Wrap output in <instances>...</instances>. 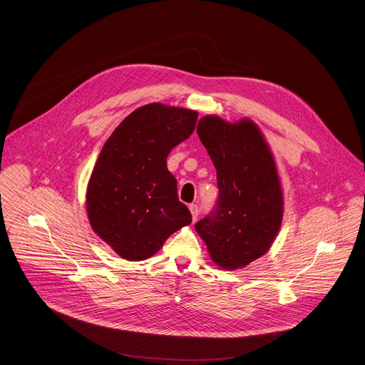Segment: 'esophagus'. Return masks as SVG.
I'll return each mask as SVG.
<instances>
[{
	"instance_id": "obj_1",
	"label": "esophagus",
	"mask_w": 365,
	"mask_h": 365,
	"mask_svg": "<svg viewBox=\"0 0 365 365\" xmlns=\"http://www.w3.org/2000/svg\"><path fill=\"white\" fill-rule=\"evenodd\" d=\"M189 210H190V212H192L193 221H196L197 217H198V207H197L196 204H190V205H189Z\"/></svg>"
}]
</instances>
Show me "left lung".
I'll return each instance as SVG.
<instances>
[{
  "label": "left lung",
  "mask_w": 365,
  "mask_h": 365,
  "mask_svg": "<svg viewBox=\"0 0 365 365\" xmlns=\"http://www.w3.org/2000/svg\"><path fill=\"white\" fill-rule=\"evenodd\" d=\"M197 135L217 169L220 196L214 211L196 224L210 257L233 271L262 257L274 243L283 217L281 179L258 126L202 116Z\"/></svg>",
  "instance_id": "8db88e82"
}]
</instances>
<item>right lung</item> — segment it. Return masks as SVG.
Listing matches in <instances>:
<instances>
[{
	"label": "right lung",
	"instance_id": "obj_1",
	"mask_svg": "<svg viewBox=\"0 0 365 365\" xmlns=\"http://www.w3.org/2000/svg\"><path fill=\"white\" fill-rule=\"evenodd\" d=\"M197 116L151 103L129 113L106 141L87 185V217L123 259L154 255L173 232L192 222L167 157L193 133Z\"/></svg>",
	"mask_w": 365,
	"mask_h": 365
}]
</instances>
